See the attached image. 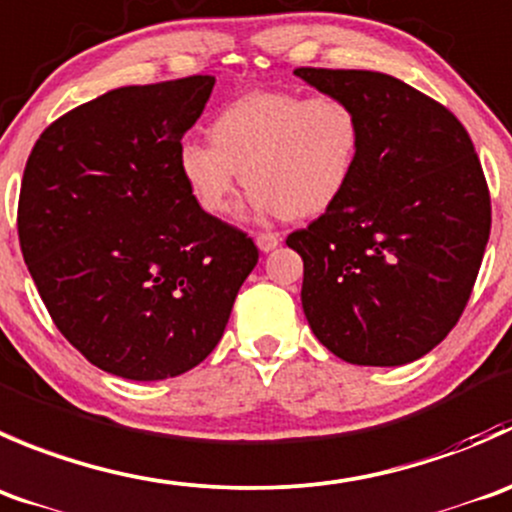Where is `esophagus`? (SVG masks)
Returning a JSON list of instances; mask_svg holds the SVG:
<instances>
[{
  "mask_svg": "<svg viewBox=\"0 0 512 512\" xmlns=\"http://www.w3.org/2000/svg\"><path fill=\"white\" fill-rule=\"evenodd\" d=\"M278 244H281V236L271 234V231H266V234H258V236H256V246L263 251V254H268V251H273Z\"/></svg>",
  "mask_w": 512,
  "mask_h": 512,
  "instance_id": "1",
  "label": "esophagus"
}]
</instances>
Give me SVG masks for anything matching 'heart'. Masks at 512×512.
<instances>
[{
    "mask_svg": "<svg viewBox=\"0 0 512 512\" xmlns=\"http://www.w3.org/2000/svg\"><path fill=\"white\" fill-rule=\"evenodd\" d=\"M211 144L184 139L176 164L204 214L224 216L236 189L251 186L249 209L306 219L331 209L356 176L363 121L343 96L254 91L216 114Z\"/></svg>",
    "mask_w": 512,
    "mask_h": 512,
    "instance_id": "heart-1",
    "label": "heart"
}]
</instances>
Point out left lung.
<instances>
[{
	"label": "left lung",
	"mask_w": 512,
	"mask_h": 512,
	"mask_svg": "<svg viewBox=\"0 0 512 512\" xmlns=\"http://www.w3.org/2000/svg\"><path fill=\"white\" fill-rule=\"evenodd\" d=\"M363 121L346 194L286 244L303 258L313 336L356 366H406L458 323L490 236V196L473 141L443 104L361 69H296Z\"/></svg>",
	"instance_id": "8db88e82"
}]
</instances>
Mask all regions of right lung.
Wrapping results in <instances>:
<instances>
[{"label": "right lung", "instance_id": "add662e5", "mask_svg": "<svg viewBox=\"0 0 512 512\" xmlns=\"http://www.w3.org/2000/svg\"><path fill=\"white\" fill-rule=\"evenodd\" d=\"M214 84L106 91L44 129L29 154L24 263L64 338L111 376L164 381L199 366L258 261L244 231L196 206L176 164Z\"/></svg>", "mask_w": 512, "mask_h": 512}]
</instances>
